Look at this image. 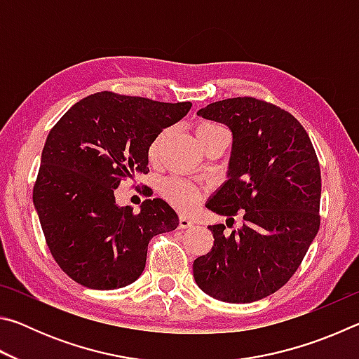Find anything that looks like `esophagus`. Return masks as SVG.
Instances as JSON below:
<instances>
[{
    "instance_id": "esophagus-1",
    "label": "esophagus",
    "mask_w": 359,
    "mask_h": 359,
    "mask_svg": "<svg viewBox=\"0 0 359 359\" xmlns=\"http://www.w3.org/2000/svg\"><path fill=\"white\" fill-rule=\"evenodd\" d=\"M191 226H193V222L190 220V218L185 217V215H180L179 217V228L180 229H188V228H191Z\"/></svg>"
}]
</instances>
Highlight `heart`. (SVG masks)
I'll return each instance as SVG.
<instances>
[{"label": "heart", "instance_id": "1", "mask_svg": "<svg viewBox=\"0 0 359 359\" xmlns=\"http://www.w3.org/2000/svg\"><path fill=\"white\" fill-rule=\"evenodd\" d=\"M218 130H223L222 126H218L215 123H210V121H203L196 126V137H201L209 135V133H214ZM168 133H161L160 136H156L154 142L150 144L149 149V156L151 160L160 155V150L163 147V142H165ZM161 191L165 194V198L169 203L174 204L175 208L180 210H191L194 205L199 203V198H201V191L199 188L193 184L190 180L180 179V177H172L163 182Z\"/></svg>", "mask_w": 359, "mask_h": 359}]
</instances>
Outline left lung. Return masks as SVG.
Masks as SVG:
<instances>
[{
    "instance_id": "left-lung-1",
    "label": "left lung",
    "mask_w": 359,
    "mask_h": 359,
    "mask_svg": "<svg viewBox=\"0 0 359 359\" xmlns=\"http://www.w3.org/2000/svg\"><path fill=\"white\" fill-rule=\"evenodd\" d=\"M203 118L233 133L228 180L205 208L244 224L229 236L212 224L214 245L194 259L193 276L205 294L247 304L287 283L320 228L321 174L307 131L290 112L250 96L212 102Z\"/></svg>"
}]
</instances>
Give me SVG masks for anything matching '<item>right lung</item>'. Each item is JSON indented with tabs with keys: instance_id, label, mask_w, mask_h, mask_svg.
<instances>
[{
	"instance_id": "1",
	"label": "right lung",
	"mask_w": 359,
	"mask_h": 359,
	"mask_svg": "<svg viewBox=\"0 0 359 359\" xmlns=\"http://www.w3.org/2000/svg\"><path fill=\"white\" fill-rule=\"evenodd\" d=\"M191 102H160L100 92L76 102L48 133L33 203L53 259L72 280L115 290L137 280L156 234L179 226L160 198L141 212L115 203V188L147 174L149 149Z\"/></svg>"
}]
</instances>
